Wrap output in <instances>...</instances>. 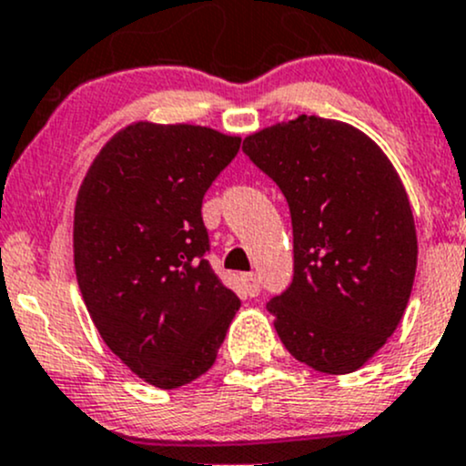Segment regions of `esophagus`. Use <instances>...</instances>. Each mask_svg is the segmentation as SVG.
I'll return each instance as SVG.
<instances>
[{
    "label": "esophagus",
    "mask_w": 466,
    "mask_h": 466,
    "mask_svg": "<svg viewBox=\"0 0 466 466\" xmlns=\"http://www.w3.org/2000/svg\"><path fill=\"white\" fill-rule=\"evenodd\" d=\"M243 288H245V294L248 296H258L260 291V280L257 274H243Z\"/></svg>",
    "instance_id": "34e87169"
}]
</instances>
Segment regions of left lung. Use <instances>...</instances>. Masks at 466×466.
Listing matches in <instances>:
<instances>
[{"mask_svg": "<svg viewBox=\"0 0 466 466\" xmlns=\"http://www.w3.org/2000/svg\"><path fill=\"white\" fill-rule=\"evenodd\" d=\"M283 192L294 276L268 303L296 360L351 374L396 331L416 276L418 241L400 178L367 135L300 115L243 141Z\"/></svg>", "mask_w": 466, "mask_h": 466, "instance_id": "8db88e82", "label": "left lung"}]
</instances>
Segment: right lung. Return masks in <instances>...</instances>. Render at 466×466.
I'll use <instances>...</instances> for the list:
<instances>
[{"label":"right lung","instance_id":"obj_1","mask_svg":"<svg viewBox=\"0 0 466 466\" xmlns=\"http://www.w3.org/2000/svg\"><path fill=\"white\" fill-rule=\"evenodd\" d=\"M241 139L132 124L106 143L75 208V269L112 354L158 390L214 365L241 300L209 265L201 208Z\"/></svg>","mask_w":466,"mask_h":466}]
</instances>
